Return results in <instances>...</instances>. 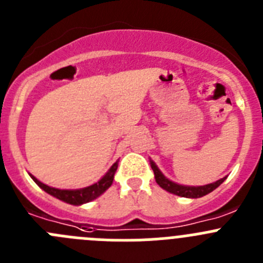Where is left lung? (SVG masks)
I'll return each instance as SVG.
<instances>
[{
	"label": "left lung",
	"instance_id": "left-lung-1",
	"mask_svg": "<svg viewBox=\"0 0 263 263\" xmlns=\"http://www.w3.org/2000/svg\"><path fill=\"white\" fill-rule=\"evenodd\" d=\"M149 164H151L152 171H154L155 174V179H156L157 184H159L161 189H164L165 191L171 192V194L174 195H178V196L182 197H192V199H197V197H202L205 195H208L209 192H212L213 190H216L222 182L226 179V177L222 179H218L217 182H213V183H209V184H205V186H182V184L178 183H174L172 182L171 179H167L164 174L160 172L159 167L156 166L152 160H149Z\"/></svg>",
	"mask_w": 263,
	"mask_h": 263
}]
</instances>
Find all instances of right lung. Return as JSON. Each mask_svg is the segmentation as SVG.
Wrapping results in <instances>:
<instances>
[{
  "label": "right lung",
  "mask_w": 263,
  "mask_h": 263,
  "mask_svg": "<svg viewBox=\"0 0 263 263\" xmlns=\"http://www.w3.org/2000/svg\"><path fill=\"white\" fill-rule=\"evenodd\" d=\"M117 164L119 161L115 162L111 167H109V171L99 179L97 183L91 184L89 187H84V189H79V190H59V189H54V187H50L47 184L42 183L40 182L36 177H33L32 174L31 178L44 190L45 192H47L51 196L57 197V199L62 200L64 202H68V204L72 205H81L85 204V202H89L91 200L97 199L98 196H101L106 190H108L111 187L112 182H114V176L116 173L117 169Z\"/></svg>",
  "instance_id": "add662e5"
}]
</instances>
